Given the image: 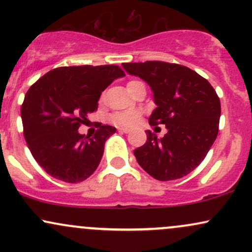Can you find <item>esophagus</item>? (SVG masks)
<instances>
[{
  "label": "esophagus",
  "instance_id": "34e87169",
  "mask_svg": "<svg viewBox=\"0 0 252 252\" xmlns=\"http://www.w3.org/2000/svg\"><path fill=\"white\" fill-rule=\"evenodd\" d=\"M118 131L124 132V134H128V132L130 131V130H129V129H126V128H118Z\"/></svg>",
  "mask_w": 252,
  "mask_h": 252
}]
</instances>
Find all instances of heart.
I'll use <instances>...</instances> for the list:
<instances>
[{
    "mask_svg": "<svg viewBox=\"0 0 252 252\" xmlns=\"http://www.w3.org/2000/svg\"><path fill=\"white\" fill-rule=\"evenodd\" d=\"M137 83L140 82H137V80H131V82L126 84V88ZM140 118H141L140 111H137V110H126V111L117 112V114H115L114 116H112V121H114V123H116L117 126H134L135 124L138 122Z\"/></svg>",
    "mask_w": 252,
    "mask_h": 252,
    "instance_id": "obj_1",
    "label": "heart"
}]
</instances>
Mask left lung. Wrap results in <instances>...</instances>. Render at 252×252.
I'll list each match as a JSON object with an SVG mask.
<instances>
[{
    "instance_id": "obj_1",
    "label": "left lung",
    "mask_w": 252,
    "mask_h": 252,
    "mask_svg": "<svg viewBox=\"0 0 252 252\" xmlns=\"http://www.w3.org/2000/svg\"><path fill=\"white\" fill-rule=\"evenodd\" d=\"M123 68L149 84L158 108L150 126H166L158 138L147 131V142L134 150L138 164L156 180L180 179L207 155L219 130L220 100L212 85L195 71L164 62L124 63Z\"/></svg>"
}]
</instances>
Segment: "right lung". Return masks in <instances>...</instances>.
<instances>
[{
  "label": "right lung",
  "instance_id": "1",
  "mask_svg": "<svg viewBox=\"0 0 252 252\" xmlns=\"http://www.w3.org/2000/svg\"><path fill=\"white\" fill-rule=\"evenodd\" d=\"M123 76L117 65L63 66L31 86L21 106L24 136L47 174L77 184L97 169L105 141L116 128L99 124L92 137L80 135L78 129L97 110L104 90Z\"/></svg>",
  "mask_w": 252,
  "mask_h": 252
}]
</instances>
